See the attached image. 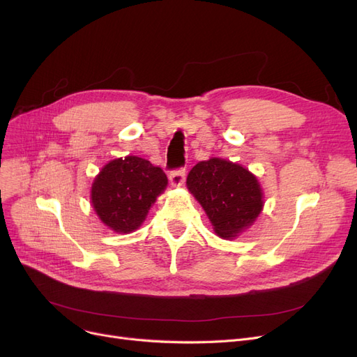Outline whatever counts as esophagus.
<instances>
[{
  "mask_svg": "<svg viewBox=\"0 0 357 357\" xmlns=\"http://www.w3.org/2000/svg\"><path fill=\"white\" fill-rule=\"evenodd\" d=\"M185 175L186 172L183 167L174 169V171H171V174H169V181H171L172 186H181L185 182Z\"/></svg>",
  "mask_w": 357,
  "mask_h": 357,
  "instance_id": "34e87169",
  "label": "esophagus"
}]
</instances>
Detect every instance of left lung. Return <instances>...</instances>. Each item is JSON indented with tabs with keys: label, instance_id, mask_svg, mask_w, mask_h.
I'll return each instance as SVG.
<instances>
[{
	"label": "left lung",
	"instance_id": "obj_1",
	"mask_svg": "<svg viewBox=\"0 0 357 357\" xmlns=\"http://www.w3.org/2000/svg\"><path fill=\"white\" fill-rule=\"evenodd\" d=\"M186 185L222 238L234 237L252 226L264 207L256 176L224 159L213 158L197 163Z\"/></svg>",
	"mask_w": 357,
	"mask_h": 357
}]
</instances>
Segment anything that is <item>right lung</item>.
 Listing matches in <instances>:
<instances>
[{
  "mask_svg": "<svg viewBox=\"0 0 357 357\" xmlns=\"http://www.w3.org/2000/svg\"><path fill=\"white\" fill-rule=\"evenodd\" d=\"M167 178L159 166L137 156L107 163L92 183L91 199L98 217L117 233L135 231L146 218Z\"/></svg>",
  "mask_w": 357,
  "mask_h": 357,
  "instance_id": "1",
  "label": "right lung"
}]
</instances>
